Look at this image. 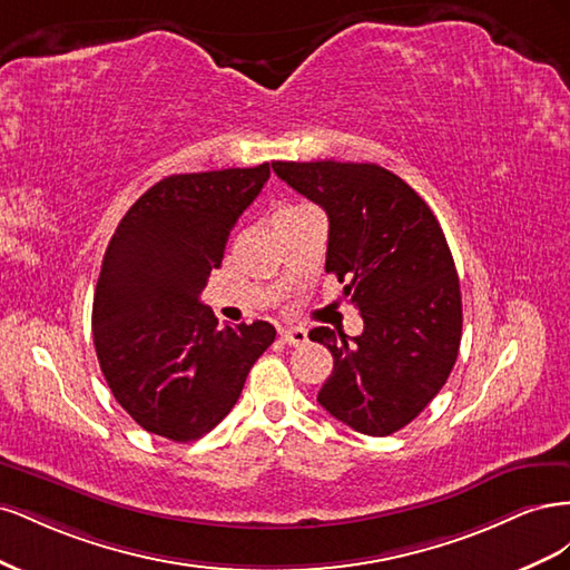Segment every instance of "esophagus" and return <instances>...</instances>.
<instances>
[{"mask_svg": "<svg viewBox=\"0 0 570 570\" xmlns=\"http://www.w3.org/2000/svg\"><path fill=\"white\" fill-rule=\"evenodd\" d=\"M306 337H308V333H306V327H302V325H285V327H281V340L292 344V347H299V344L306 342Z\"/></svg>", "mask_w": 570, "mask_h": 570, "instance_id": "esophagus-1", "label": "esophagus"}]
</instances>
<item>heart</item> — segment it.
<instances>
[{
  "instance_id": "b5f03b06",
  "label": "heart",
  "mask_w": 570,
  "mask_h": 570,
  "mask_svg": "<svg viewBox=\"0 0 570 570\" xmlns=\"http://www.w3.org/2000/svg\"><path fill=\"white\" fill-rule=\"evenodd\" d=\"M304 206H306V204H295V206H283V209H278V212H275V216H278V214H287V212H297V209H304Z\"/></svg>"
}]
</instances>
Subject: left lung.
Instances as JSON below:
<instances>
[{"label": "left lung", "mask_w": 570, "mask_h": 570, "mask_svg": "<svg viewBox=\"0 0 570 570\" xmlns=\"http://www.w3.org/2000/svg\"><path fill=\"white\" fill-rule=\"evenodd\" d=\"M273 170L331 220L325 273L347 283L364 333L314 327L333 354L318 404L356 433L409 425L450 377L461 342L454 258L430 206L377 164L275 161Z\"/></svg>", "instance_id": "8db88e82"}]
</instances>
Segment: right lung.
<instances>
[{"label": "right lung", "mask_w": 570, "mask_h": 570, "mask_svg": "<svg viewBox=\"0 0 570 570\" xmlns=\"http://www.w3.org/2000/svg\"><path fill=\"white\" fill-rule=\"evenodd\" d=\"M271 164L168 176L137 199L107 247L92 335L116 402L147 433L193 442L235 406L275 340L266 321L226 325L199 302Z\"/></svg>", "instance_id": "obj_1"}]
</instances>
